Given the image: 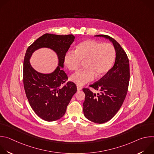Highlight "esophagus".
I'll return each instance as SVG.
<instances>
[{
    "mask_svg": "<svg viewBox=\"0 0 154 154\" xmlns=\"http://www.w3.org/2000/svg\"><path fill=\"white\" fill-rule=\"evenodd\" d=\"M77 90H78V91H80V90H81L82 89V87L80 86H79V85H77Z\"/></svg>",
    "mask_w": 154,
    "mask_h": 154,
    "instance_id": "34e87169",
    "label": "esophagus"
}]
</instances>
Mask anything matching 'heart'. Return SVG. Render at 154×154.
<instances>
[{"mask_svg": "<svg viewBox=\"0 0 154 154\" xmlns=\"http://www.w3.org/2000/svg\"><path fill=\"white\" fill-rule=\"evenodd\" d=\"M115 58L114 46L109 43L86 39L78 44L75 51L64 55V64L70 71H76L84 61L85 67L70 76V80L83 85L93 80L95 75L100 77L111 69Z\"/></svg>", "mask_w": 154, "mask_h": 154, "instance_id": "b5f03b06", "label": "heart"}]
</instances>
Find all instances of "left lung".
<instances>
[{"label": "left lung", "instance_id": "left-lung-1", "mask_svg": "<svg viewBox=\"0 0 154 154\" xmlns=\"http://www.w3.org/2000/svg\"><path fill=\"white\" fill-rule=\"evenodd\" d=\"M104 37L112 42L116 51L114 66L99 80L90 85L100 94L93 93L89 88H83L85 94L83 113L91 121L103 124L110 120L117 113L126 97L129 80L130 67L127 55L119 44L106 35Z\"/></svg>", "mask_w": 154, "mask_h": 154}]
</instances>
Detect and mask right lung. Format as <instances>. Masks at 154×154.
Here are the masks:
<instances>
[{
	"instance_id": "right-lung-1",
	"label": "right lung",
	"mask_w": 154,
	"mask_h": 154,
	"mask_svg": "<svg viewBox=\"0 0 154 154\" xmlns=\"http://www.w3.org/2000/svg\"><path fill=\"white\" fill-rule=\"evenodd\" d=\"M75 36L72 35H58L46 33L38 38L27 49L23 66V82L29 102L35 113L43 120L51 122L64 116L77 86L68 82V76L62 70L64 55L68 52ZM53 50L59 58V66L50 74L37 72L32 68L29 59L32 54L40 48Z\"/></svg>"
}]
</instances>
